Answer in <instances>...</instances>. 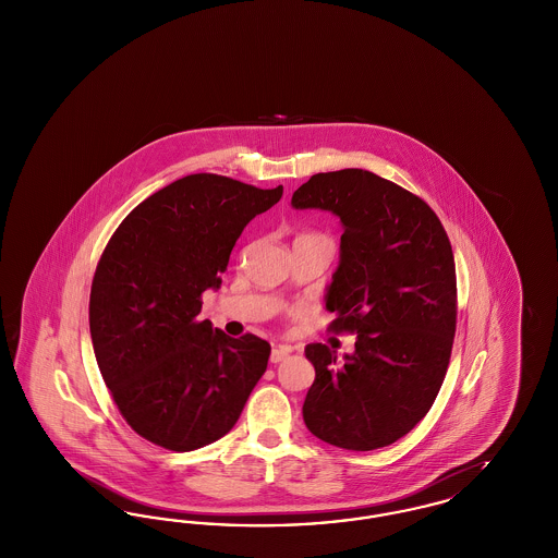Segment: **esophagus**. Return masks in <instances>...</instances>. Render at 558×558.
<instances>
[{
  "mask_svg": "<svg viewBox=\"0 0 558 558\" xmlns=\"http://www.w3.org/2000/svg\"><path fill=\"white\" fill-rule=\"evenodd\" d=\"M291 347H274L271 353H269V362H271V364H280V362H284V360L291 355Z\"/></svg>",
  "mask_w": 558,
  "mask_h": 558,
  "instance_id": "obj_1",
  "label": "esophagus"
}]
</instances>
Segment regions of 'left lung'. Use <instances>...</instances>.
Wrapping results in <instances>:
<instances>
[{"instance_id":"left-lung-1","label":"left lung","mask_w":558,"mask_h":558,"mask_svg":"<svg viewBox=\"0 0 558 558\" xmlns=\"http://www.w3.org/2000/svg\"><path fill=\"white\" fill-rule=\"evenodd\" d=\"M291 205L341 219V262L326 310L337 316L330 330L357 332L343 362L322 343L305 347L316 380L303 421L343 450L391 446L425 418L450 364V239L423 198L364 169L316 173L294 190Z\"/></svg>"}]
</instances>
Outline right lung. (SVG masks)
Masks as SVG:
<instances>
[{
	"label": "right lung",
	"instance_id": "obj_1",
	"mask_svg": "<svg viewBox=\"0 0 558 558\" xmlns=\"http://www.w3.org/2000/svg\"><path fill=\"white\" fill-rule=\"evenodd\" d=\"M282 198L194 173L142 201L117 228L89 294V332L112 399L137 435L165 450L209 446L236 425L271 347L198 319L246 223Z\"/></svg>",
	"mask_w": 558,
	"mask_h": 558
}]
</instances>
